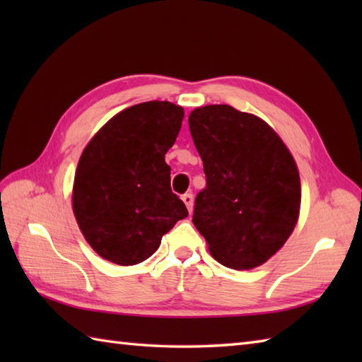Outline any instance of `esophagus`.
<instances>
[{"label": "esophagus", "mask_w": 362, "mask_h": 362, "mask_svg": "<svg viewBox=\"0 0 362 362\" xmlns=\"http://www.w3.org/2000/svg\"><path fill=\"white\" fill-rule=\"evenodd\" d=\"M182 201L185 202V205H187L188 211H189V213H193V201H194L193 194H191V193H185V194L182 196Z\"/></svg>", "instance_id": "1"}]
</instances>
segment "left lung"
<instances>
[{"instance_id":"8db88e82","label":"left lung","mask_w":362,"mask_h":362,"mask_svg":"<svg viewBox=\"0 0 362 362\" xmlns=\"http://www.w3.org/2000/svg\"><path fill=\"white\" fill-rule=\"evenodd\" d=\"M206 187L193 222L213 258L244 271L286 243L300 211V177L286 146L263 119L230 105H205L188 118Z\"/></svg>"}]
</instances>
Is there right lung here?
I'll return each instance as SVG.
<instances>
[{
	"label": "right lung",
	"instance_id": "obj_1",
	"mask_svg": "<svg viewBox=\"0 0 362 362\" xmlns=\"http://www.w3.org/2000/svg\"><path fill=\"white\" fill-rule=\"evenodd\" d=\"M182 119L183 109L171 103L136 104L113 117L83 149L73 210L98 255L119 266L141 263L188 216L165 161Z\"/></svg>",
	"mask_w": 362,
	"mask_h": 362
}]
</instances>
